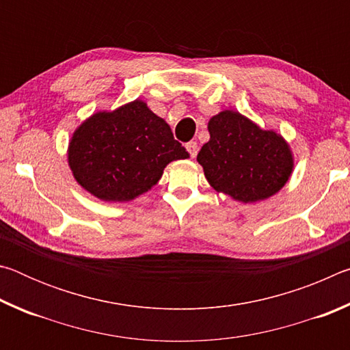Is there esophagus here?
I'll return each mask as SVG.
<instances>
[{"label": "esophagus", "instance_id": "esophagus-1", "mask_svg": "<svg viewBox=\"0 0 350 350\" xmlns=\"http://www.w3.org/2000/svg\"><path fill=\"white\" fill-rule=\"evenodd\" d=\"M185 148H187V151L189 152V156L196 157V154H198V144H196V142H188Z\"/></svg>", "mask_w": 350, "mask_h": 350}]
</instances>
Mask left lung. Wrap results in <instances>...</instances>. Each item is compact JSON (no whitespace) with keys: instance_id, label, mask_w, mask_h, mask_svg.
<instances>
[{"instance_id":"1","label":"left lung","mask_w":350,"mask_h":350,"mask_svg":"<svg viewBox=\"0 0 350 350\" xmlns=\"http://www.w3.org/2000/svg\"><path fill=\"white\" fill-rule=\"evenodd\" d=\"M208 133L198 162L216 191L248 204L273 196L286 185L293 157L280 134L260 129L234 111L211 117Z\"/></svg>"}]
</instances>
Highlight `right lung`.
Segmentation results:
<instances>
[{
    "label": "right lung",
    "mask_w": 350,
    "mask_h": 350,
    "mask_svg": "<svg viewBox=\"0 0 350 350\" xmlns=\"http://www.w3.org/2000/svg\"><path fill=\"white\" fill-rule=\"evenodd\" d=\"M187 157L167 122L142 100L88 118L68 151L75 180L106 202L133 200L156 185L170 162Z\"/></svg>",
    "instance_id": "obj_1"
}]
</instances>
